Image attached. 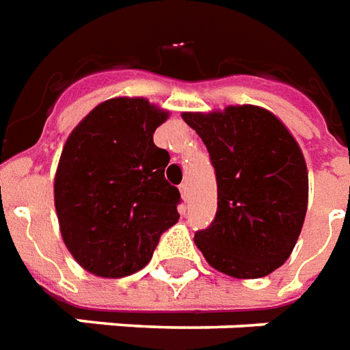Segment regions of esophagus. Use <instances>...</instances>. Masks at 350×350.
<instances>
[{
    "mask_svg": "<svg viewBox=\"0 0 350 350\" xmlns=\"http://www.w3.org/2000/svg\"><path fill=\"white\" fill-rule=\"evenodd\" d=\"M179 190H180V196H183V200H187L188 198V183H183V185L179 187Z\"/></svg>",
    "mask_w": 350,
    "mask_h": 350,
    "instance_id": "1",
    "label": "esophagus"
}]
</instances>
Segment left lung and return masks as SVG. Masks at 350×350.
I'll return each instance as SVG.
<instances>
[{
    "instance_id": "8db88e82",
    "label": "left lung",
    "mask_w": 350,
    "mask_h": 350,
    "mask_svg": "<svg viewBox=\"0 0 350 350\" xmlns=\"http://www.w3.org/2000/svg\"><path fill=\"white\" fill-rule=\"evenodd\" d=\"M209 150L217 173V215L194 243L211 267L234 279H260L296 247L309 198L298 141L258 105L183 113Z\"/></svg>"
}]
</instances>
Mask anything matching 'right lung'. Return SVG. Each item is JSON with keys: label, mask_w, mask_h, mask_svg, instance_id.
<instances>
[{"label": "right lung", "mask_w": 350, "mask_h": 350, "mask_svg": "<svg viewBox=\"0 0 350 350\" xmlns=\"http://www.w3.org/2000/svg\"><path fill=\"white\" fill-rule=\"evenodd\" d=\"M170 111L145 98H111L69 133L54 175L62 239L92 275L118 279L152 258L177 224L179 190L163 177L170 152L152 141Z\"/></svg>", "instance_id": "add662e5"}]
</instances>
